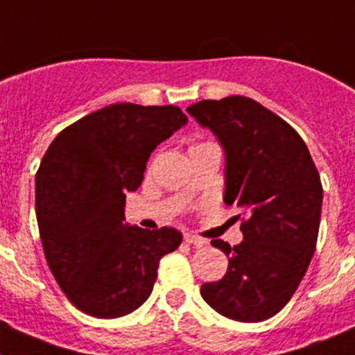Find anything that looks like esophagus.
Returning a JSON list of instances; mask_svg holds the SVG:
<instances>
[{
  "label": "esophagus",
  "mask_w": 355,
  "mask_h": 355,
  "mask_svg": "<svg viewBox=\"0 0 355 355\" xmlns=\"http://www.w3.org/2000/svg\"><path fill=\"white\" fill-rule=\"evenodd\" d=\"M184 241H187V243H192L193 247H205L206 245V240H202V238L196 236V234H190V233L184 234Z\"/></svg>",
  "instance_id": "esophagus-1"
}]
</instances>
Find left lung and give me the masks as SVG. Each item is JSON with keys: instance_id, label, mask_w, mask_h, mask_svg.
I'll list each match as a JSON object with an SVG mask.
<instances>
[{"instance_id": "8db88e82", "label": "left lung", "mask_w": 355, "mask_h": 355, "mask_svg": "<svg viewBox=\"0 0 355 355\" xmlns=\"http://www.w3.org/2000/svg\"><path fill=\"white\" fill-rule=\"evenodd\" d=\"M187 112L216 137L225 155L224 202L241 209L243 240L211 245L229 258L202 299L236 322H263L291 299L311 263L324 190L299 133L254 99L229 96Z\"/></svg>"}]
</instances>
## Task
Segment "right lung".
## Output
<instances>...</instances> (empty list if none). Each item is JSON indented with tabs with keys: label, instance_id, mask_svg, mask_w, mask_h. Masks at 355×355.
Returning a JSON list of instances; mask_svg holds the SVG:
<instances>
[{
	"label": "right lung",
	"instance_id": "1",
	"mask_svg": "<svg viewBox=\"0 0 355 355\" xmlns=\"http://www.w3.org/2000/svg\"><path fill=\"white\" fill-rule=\"evenodd\" d=\"M187 122L178 106L119 103L65 128L46 150L37 224L49 270L80 311L130 315L149 299L159 259L180 247L178 229L124 224V206L150 153Z\"/></svg>",
	"mask_w": 355,
	"mask_h": 355
}]
</instances>
